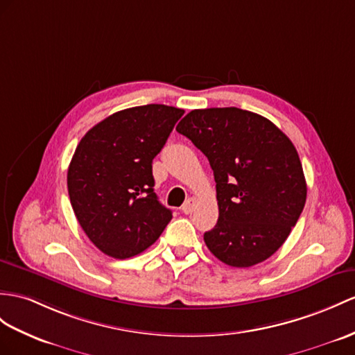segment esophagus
I'll use <instances>...</instances> for the list:
<instances>
[{"mask_svg": "<svg viewBox=\"0 0 355 355\" xmlns=\"http://www.w3.org/2000/svg\"><path fill=\"white\" fill-rule=\"evenodd\" d=\"M194 209H196V200H194V198H188V200L182 206V212L189 215V214L194 212Z\"/></svg>", "mask_w": 355, "mask_h": 355, "instance_id": "34e87169", "label": "esophagus"}]
</instances>
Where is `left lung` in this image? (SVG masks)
<instances>
[{
  "label": "left lung",
  "mask_w": 355,
  "mask_h": 355,
  "mask_svg": "<svg viewBox=\"0 0 355 355\" xmlns=\"http://www.w3.org/2000/svg\"><path fill=\"white\" fill-rule=\"evenodd\" d=\"M176 131L214 170L220 214L203 235L207 248L236 268L266 261L286 241L306 203L295 146L268 119L236 107L193 110Z\"/></svg>",
  "instance_id": "1"
}]
</instances>
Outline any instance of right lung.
<instances>
[{
  "label": "right lung",
  "mask_w": 355,
  "mask_h": 355,
  "mask_svg": "<svg viewBox=\"0 0 355 355\" xmlns=\"http://www.w3.org/2000/svg\"><path fill=\"white\" fill-rule=\"evenodd\" d=\"M184 110L149 103L117 111L85 134L67 170V191L80 226L102 253H143L171 220L153 191L152 161Z\"/></svg>",
  "instance_id": "add662e5"
}]
</instances>
